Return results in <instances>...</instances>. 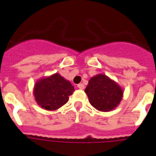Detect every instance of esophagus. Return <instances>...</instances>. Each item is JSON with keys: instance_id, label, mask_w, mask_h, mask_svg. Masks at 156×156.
Listing matches in <instances>:
<instances>
[{"instance_id": "1", "label": "esophagus", "mask_w": 156, "mask_h": 156, "mask_svg": "<svg viewBox=\"0 0 156 156\" xmlns=\"http://www.w3.org/2000/svg\"><path fill=\"white\" fill-rule=\"evenodd\" d=\"M84 85H83V83H80V84H78V88H79V89H81V90H83L84 89Z\"/></svg>"}]
</instances>
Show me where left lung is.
<instances>
[{
  "mask_svg": "<svg viewBox=\"0 0 156 156\" xmlns=\"http://www.w3.org/2000/svg\"><path fill=\"white\" fill-rule=\"evenodd\" d=\"M90 104L100 112H109L118 106L123 98L121 86L105 74L90 78L85 89Z\"/></svg>",
  "mask_w": 156,
  "mask_h": 156,
  "instance_id": "left-lung-1",
  "label": "left lung"
}]
</instances>
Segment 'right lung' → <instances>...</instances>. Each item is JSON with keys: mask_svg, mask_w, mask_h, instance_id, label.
<instances>
[{"mask_svg": "<svg viewBox=\"0 0 156 156\" xmlns=\"http://www.w3.org/2000/svg\"><path fill=\"white\" fill-rule=\"evenodd\" d=\"M74 90L69 81L56 73L38 79L33 94L36 103L42 108L54 111L68 102L69 96Z\"/></svg>", "mask_w": 156, "mask_h": 156, "instance_id": "right-lung-1", "label": "right lung"}]
</instances>
